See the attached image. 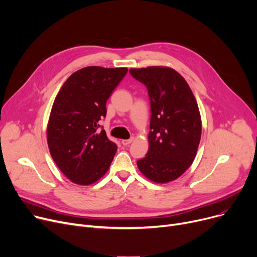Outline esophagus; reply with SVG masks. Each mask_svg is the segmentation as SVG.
Returning <instances> with one entry per match:
<instances>
[{
  "mask_svg": "<svg viewBox=\"0 0 257 257\" xmlns=\"http://www.w3.org/2000/svg\"><path fill=\"white\" fill-rule=\"evenodd\" d=\"M133 140H134V138L124 139V140H121V143H122V145H130L133 142Z\"/></svg>",
  "mask_w": 257,
  "mask_h": 257,
  "instance_id": "1",
  "label": "esophagus"
}]
</instances>
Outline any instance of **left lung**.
I'll return each mask as SVG.
<instances>
[{
	"instance_id": "left-lung-1",
	"label": "left lung",
	"mask_w": 257,
	"mask_h": 257,
	"mask_svg": "<svg viewBox=\"0 0 257 257\" xmlns=\"http://www.w3.org/2000/svg\"><path fill=\"white\" fill-rule=\"evenodd\" d=\"M146 86L150 100L149 148L137 161L139 170L155 183H168L193 163L201 138L197 101L186 80L169 67L130 69Z\"/></svg>"
}]
</instances>
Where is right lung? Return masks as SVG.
Segmentation results:
<instances>
[{"instance_id": "add662e5", "label": "right lung", "mask_w": 257, "mask_h": 257, "mask_svg": "<svg viewBox=\"0 0 257 257\" xmlns=\"http://www.w3.org/2000/svg\"><path fill=\"white\" fill-rule=\"evenodd\" d=\"M127 68L88 66L73 72L57 94L48 124L51 156L72 183L91 185L108 171L117 145L98 128L108 98Z\"/></svg>"}]
</instances>
